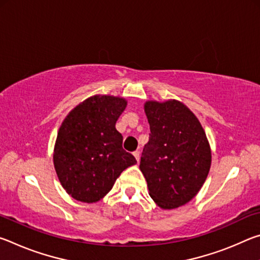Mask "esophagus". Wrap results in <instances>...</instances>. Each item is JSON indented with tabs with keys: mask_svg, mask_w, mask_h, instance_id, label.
Wrapping results in <instances>:
<instances>
[{
	"mask_svg": "<svg viewBox=\"0 0 260 260\" xmlns=\"http://www.w3.org/2000/svg\"><path fill=\"white\" fill-rule=\"evenodd\" d=\"M133 155H134V157H135V159L139 161V160H140V151H134Z\"/></svg>",
	"mask_w": 260,
	"mask_h": 260,
	"instance_id": "34e87169",
	"label": "esophagus"
}]
</instances>
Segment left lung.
<instances>
[{
    "label": "left lung",
    "mask_w": 260,
    "mask_h": 260,
    "mask_svg": "<svg viewBox=\"0 0 260 260\" xmlns=\"http://www.w3.org/2000/svg\"><path fill=\"white\" fill-rule=\"evenodd\" d=\"M150 134L140 170L149 195L161 209H175L191 201L205 182L211 150L200 121L178 101L144 105Z\"/></svg>",
    "instance_id": "left-lung-1"
}]
</instances>
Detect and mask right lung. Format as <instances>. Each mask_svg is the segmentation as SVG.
I'll list each match as a JSON object with an SVG mask.
<instances>
[{"label":"right lung","mask_w":260,"mask_h":260,"mask_svg":"<svg viewBox=\"0 0 260 260\" xmlns=\"http://www.w3.org/2000/svg\"><path fill=\"white\" fill-rule=\"evenodd\" d=\"M124 99L96 95L74 108L57 134L54 164L61 186L74 200L94 203L111 190L136 159L122 149L116 122Z\"/></svg>","instance_id":"right-lung-1"}]
</instances>
